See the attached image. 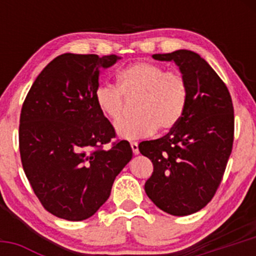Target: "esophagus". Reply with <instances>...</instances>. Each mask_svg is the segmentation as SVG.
<instances>
[{"label": "esophagus", "mask_w": 256, "mask_h": 256, "mask_svg": "<svg viewBox=\"0 0 256 256\" xmlns=\"http://www.w3.org/2000/svg\"><path fill=\"white\" fill-rule=\"evenodd\" d=\"M130 144H131V148H132L134 154H140V151H138V142L132 141V142H131Z\"/></svg>", "instance_id": "34e87169"}]
</instances>
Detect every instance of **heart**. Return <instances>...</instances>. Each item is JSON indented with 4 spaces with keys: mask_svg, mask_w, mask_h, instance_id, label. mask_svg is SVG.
<instances>
[{
    "mask_svg": "<svg viewBox=\"0 0 256 256\" xmlns=\"http://www.w3.org/2000/svg\"><path fill=\"white\" fill-rule=\"evenodd\" d=\"M136 98V116L116 124L118 136L135 140L151 136L160 128L172 130L184 115L190 88L180 72H167L154 63L136 62L116 74V88L100 85L94 92V102L102 116L116 122L122 115L124 99Z\"/></svg>",
    "mask_w": 256,
    "mask_h": 256,
    "instance_id": "1",
    "label": "heart"
}]
</instances>
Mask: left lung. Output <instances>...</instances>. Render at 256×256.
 <instances>
[{
	"label": "left lung",
	"mask_w": 256,
	"mask_h": 256,
	"mask_svg": "<svg viewBox=\"0 0 256 256\" xmlns=\"http://www.w3.org/2000/svg\"><path fill=\"white\" fill-rule=\"evenodd\" d=\"M152 58L177 64L190 96L177 126L138 144L154 164L144 192L166 213L188 216L206 207L222 182L233 148V102L226 85L200 54L180 49Z\"/></svg>",
	"instance_id": "8db88e82"
}]
</instances>
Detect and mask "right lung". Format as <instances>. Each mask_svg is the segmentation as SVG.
<instances>
[{
  "label": "right lung",
  "instance_id": "right-lung-1",
  "mask_svg": "<svg viewBox=\"0 0 256 256\" xmlns=\"http://www.w3.org/2000/svg\"><path fill=\"white\" fill-rule=\"evenodd\" d=\"M118 59L115 54L58 56L40 72L23 102V170L43 207L58 218L78 222L96 213L132 158L125 140L102 148L115 130L94 102L99 69Z\"/></svg>",
  "mask_w": 256,
  "mask_h": 256
}]
</instances>
